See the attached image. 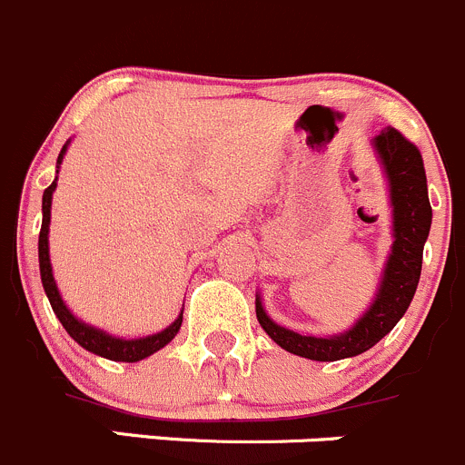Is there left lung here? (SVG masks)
I'll use <instances>...</instances> for the list:
<instances>
[{
    "mask_svg": "<svg viewBox=\"0 0 465 465\" xmlns=\"http://www.w3.org/2000/svg\"><path fill=\"white\" fill-rule=\"evenodd\" d=\"M384 170L391 200V245L371 306L350 329L331 336H311L274 322L256 292V318L263 331L286 352L311 361H341L368 352L400 322L416 295L422 250L431 227V206L422 156L398 129L386 127L371 141Z\"/></svg>",
    "mask_w": 465,
    "mask_h": 465,
    "instance_id": "left-lung-1",
    "label": "left lung"
}]
</instances>
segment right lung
<instances>
[{
  "instance_id": "obj_1",
  "label": "right lung",
  "mask_w": 465,
  "mask_h": 465,
  "mask_svg": "<svg viewBox=\"0 0 465 465\" xmlns=\"http://www.w3.org/2000/svg\"><path fill=\"white\" fill-rule=\"evenodd\" d=\"M67 145H70V141L63 145L61 154H58L56 177H54L52 186L43 193V227H40V236H38V263H40V279H43V288L45 292H47V300L49 304H52L56 318L61 320L65 331L70 333V336L74 338L84 350L97 354V357L111 359V361H124V363L143 361V359L159 352L161 347H165L174 336H177L179 329H182L183 311L174 318V322L170 324V327L161 329V331L150 333V336H143V338H120L104 331V329L84 322L81 318H76V315L70 311V306L63 302L61 292H58L56 279H54V272H52V261H49V223H52V195L54 191H56L58 168H61L63 156H65L67 152Z\"/></svg>"
}]
</instances>
